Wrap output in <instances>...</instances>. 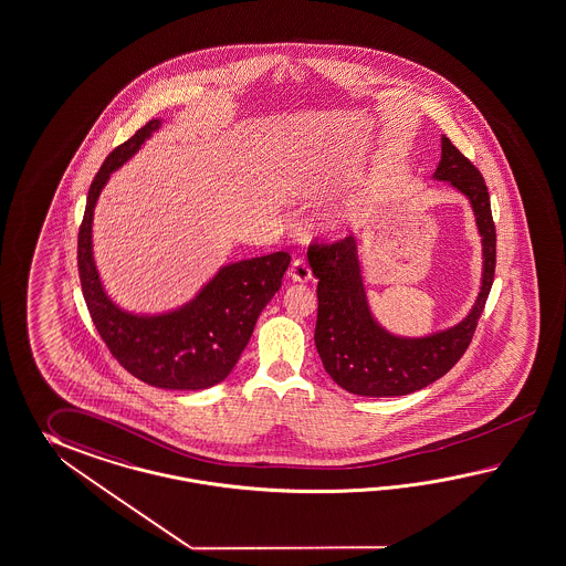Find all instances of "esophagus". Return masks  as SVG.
I'll use <instances>...</instances> for the list:
<instances>
[{
    "instance_id": "esophagus-1",
    "label": "esophagus",
    "mask_w": 566,
    "mask_h": 566,
    "mask_svg": "<svg viewBox=\"0 0 566 566\" xmlns=\"http://www.w3.org/2000/svg\"><path fill=\"white\" fill-rule=\"evenodd\" d=\"M289 277L292 282H308L311 280V268H308V263L304 262L303 258H296V260H292V265H290Z\"/></svg>"
}]
</instances>
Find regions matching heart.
I'll list each match as a JSON object with an SVG mask.
<instances>
[{"instance_id":"heart-1","label":"heart","mask_w":566,"mask_h":566,"mask_svg":"<svg viewBox=\"0 0 566 566\" xmlns=\"http://www.w3.org/2000/svg\"><path fill=\"white\" fill-rule=\"evenodd\" d=\"M335 227H337V224H332V229H335Z\"/></svg>"}]
</instances>
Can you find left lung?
Masks as SVG:
<instances>
[{"label": "left lung", "instance_id": "obj_1", "mask_svg": "<svg viewBox=\"0 0 566 566\" xmlns=\"http://www.w3.org/2000/svg\"><path fill=\"white\" fill-rule=\"evenodd\" d=\"M433 180L448 181L469 198L483 241L481 292L458 325L423 337H400L374 318L361 276L358 241L347 237L308 249L317 284L315 345L325 373L359 397H402L450 373L472 342L495 277L496 234L483 176L441 137L440 166Z\"/></svg>", "mask_w": 566, "mask_h": 566}]
</instances>
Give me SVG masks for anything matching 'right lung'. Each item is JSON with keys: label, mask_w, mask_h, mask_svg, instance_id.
Masks as SVG:
<instances>
[{"label": "right lung", "mask_w": 566, "mask_h": 566, "mask_svg": "<svg viewBox=\"0 0 566 566\" xmlns=\"http://www.w3.org/2000/svg\"><path fill=\"white\" fill-rule=\"evenodd\" d=\"M159 128V118L138 128L106 157L92 181L77 237L80 280L97 333L120 366L157 388L202 390L219 385L233 370L263 306L282 286L290 255L276 251L227 263L190 303L169 313L137 315L114 303L102 286L94 260V208L112 174L125 166Z\"/></svg>", "instance_id": "obj_1"}]
</instances>
